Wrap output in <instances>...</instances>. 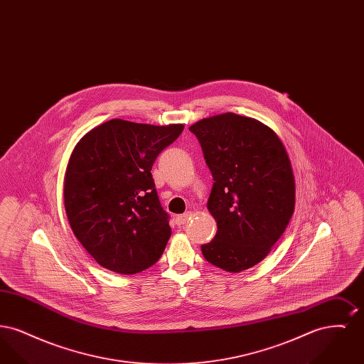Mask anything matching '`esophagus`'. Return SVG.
<instances>
[{
    "mask_svg": "<svg viewBox=\"0 0 364 364\" xmlns=\"http://www.w3.org/2000/svg\"><path fill=\"white\" fill-rule=\"evenodd\" d=\"M191 217H192V213H184V214H181V215H177L176 217V224L177 225H184L186 223H188V220H190Z\"/></svg>",
    "mask_w": 364,
    "mask_h": 364,
    "instance_id": "esophagus-1",
    "label": "esophagus"
}]
</instances>
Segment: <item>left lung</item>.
Masks as SVG:
<instances>
[{"label": "left lung", "instance_id": "1", "mask_svg": "<svg viewBox=\"0 0 364 364\" xmlns=\"http://www.w3.org/2000/svg\"><path fill=\"white\" fill-rule=\"evenodd\" d=\"M199 140L214 184L208 200L215 237L202 245L211 264L240 273L264 259L294 211L291 159L277 134L235 113L190 127Z\"/></svg>", "mask_w": 364, "mask_h": 364}]
</instances>
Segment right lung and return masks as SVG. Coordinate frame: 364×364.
Segmentation results:
<instances>
[{"label": "right lung", "mask_w": 364, "mask_h": 364, "mask_svg": "<svg viewBox=\"0 0 364 364\" xmlns=\"http://www.w3.org/2000/svg\"><path fill=\"white\" fill-rule=\"evenodd\" d=\"M183 129L114 119L75 146L64 177L65 213L76 239L105 269L136 274L161 258L172 229L151 168Z\"/></svg>", "instance_id": "add662e5"}]
</instances>
